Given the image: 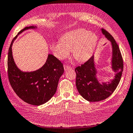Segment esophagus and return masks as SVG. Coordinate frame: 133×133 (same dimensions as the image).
<instances>
[{"mask_svg":"<svg viewBox=\"0 0 133 133\" xmlns=\"http://www.w3.org/2000/svg\"><path fill=\"white\" fill-rule=\"evenodd\" d=\"M72 67L71 66H67V65H64V70H71Z\"/></svg>","mask_w":133,"mask_h":133,"instance_id":"esophagus-1","label":"esophagus"}]
</instances>
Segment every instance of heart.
Segmentation results:
<instances>
[{"label": "heart", "mask_w": 133, "mask_h": 133, "mask_svg": "<svg viewBox=\"0 0 133 133\" xmlns=\"http://www.w3.org/2000/svg\"><path fill=\"white\" fill-rule=\"evenodd\" d=\"M95 34L81 29L67 32L62 36L61 41L51 45V49L55 56L63 60L68 58L70 51L75 61L84 62L89 59L93 52L97 43Z\"/></svg>", "instance_id": "1"}]
</instances>
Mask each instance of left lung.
Returning a JSON list of instances; mask_svg holds the SVG:
<instances>
[{
  "label": "left lung",
  "instance_id": "left-lung-1",
  "mask_svg": "<svg viewBox=\"0 0 133 133\" xmlns=\"http://www.w3.org/2000/svg\"><path fill=\"white\" fill-rule=\"evenodd\" d=\"M102 32L111 41L112 45V68L115 77L111 82L100 84L96 78L93 56L79 66L75 69L76 72V87L79 94L90 102L99 101L108 97L118 87L123 70V61L118 44L111 34L104 29Z\"/></svg>",
  "mask_w": 133,
  "mask_h": 133
}]
</instances>
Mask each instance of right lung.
Returning <instances> with one entry per match:
<instances>
[{
  "mask_svg": "<svg viewBox=\"0 0 133 133\" xmlns=\"http://www.w3.org/2000/svg\"><path fill=\"white\" fill-rule=\"evenodd\" d=\"M35 28L25 27L26 29ZM9 47L7 59V74L10 84L20 98L29 104L40 105L47 102L55 93L60 77L64 72L63 64L52 55L49 54L46 63L35 71L22 72L15 65L12 55L11 46Z\"/></svg>",
  "mask_w": 133,
  "mask_h": 133,
  "instance_id": "add662e5",
  "label": "right lung"
}]
</instances>
